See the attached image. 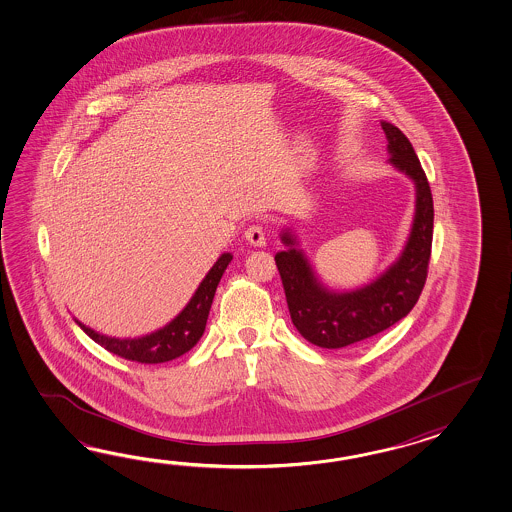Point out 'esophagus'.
<instances>
[{"instance_id": "34e87169", "label": "esophagus", "mask_w": 512, "mask_h": 512, "mask_svg": "<svg viewBox=\"0 0 512 512\" xmlns=\"http://www.w3.org/2000/svg\"><path fill=\"white\" fill-rule=\"evenodd\" d=\"M244 239L248 240L251 246H255V248L266 246V237H264L261 226H251V228L246 229Z\"/></svg>"}]
</instances>
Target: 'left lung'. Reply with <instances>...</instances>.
<instances>
[{"mask_svg":"<svg viewBox=\"0 0 512 512\" xmlns=\"http://www.w3.org/2000/svg\"><path fill=\"white\" fill-rule=\"evenodd\" d=\"M382 128L387 163L415 185L413 222L397 259L371 283L334 290L321 281L296 231L286 226L279 233L284 250L275 253V262L292 323L305 340L323 349H341L389 329L408 316L426 283L433 237L432 191L408 137L387 121H382Z\"/></svg>","mask_w":512,"mask_h":512,"instance_id":"1","label":"left lung"}]
</instances>
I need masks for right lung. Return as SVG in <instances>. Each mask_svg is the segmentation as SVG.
<instances>
[{
  "label": "right lung",
  "instance_id": "obj_1",
  "mask_svg": "<svg viewBox=\"0 0 512 512\" xmlns=\"http://www.w3.org/2000/svg\"><path fill=\"white\" fill-rule=\"evenodd\" d=\"M231 261H233L231 253L228 251L222 253L216 259L215 264L211 266V270L205 273L202 283L198 284V288L194 290L189 303L167 325L152 330L148 334H143V336L115 338V336H106V334L91 329L88 325L80 323L77 318H75V323L90 336L91 340L121 358L132 360V362H141V364L171 362L174 358L191 351L198 340L202 338L211 303L215 297L216 286L220 283V279Z\"/></svg>",
  "mask_w": 512,
  "mask_h": 512
}]
</instances>
